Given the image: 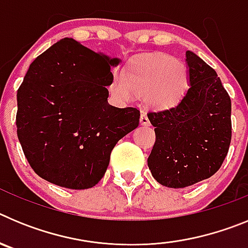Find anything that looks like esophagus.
Listing matches in <instances>:
<instances>
[{
  "mask_svg": "<svg viewBox=\"0 0 248 248\" xmlns=\"http://www.w3.org/2000/svg\"><path fill=\"white\" fill-rule=\"evenodd\" d=\"M140 124L144 126L150 125V122H149V118L148 115H146L145 111H141V115H140Z\"/></svg>",
  "mask_w": 248,
  "mask_h": 248,
  "instance_id": "1",
  "label": "esophagus"
}]
</instances>
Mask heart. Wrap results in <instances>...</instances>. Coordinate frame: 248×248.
<instances>
[{"label": "heart", "instance_id": "heart-1", "mask_svg": "<svg viewBox=\"0 0 248 248\" xmlns=\"http://www.w3.org/2000/svg\"><path fill=\"white\" fill-rule=\"evenodd\" d=\"M187 82L186 68L174 57L149 56L137 59L126 72L113 74L110 93L123 100L145 95L149 105L170 108L183 97Z\"/></svg>", "mask_w": 248, "mask_h": 248}]
</instances>
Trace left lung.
<instances>
[{
    "mask_svg": "<svg viewBox=\"0 0 248 248\" xmlns=\"http://www.w3.org/2000/svg\"><path fill=\"white\" fill-rule=\"evenodd\" d=\"M189 88L174 108L150 111L156 140L148 157L159 184L180 189L209 179L231 143V99L217 73L186 50Z\"/></svg>",
    "mask_w": 248,
    "mask_h": 248,
    "instance_id": "8db88e82",
    "label": "left lung"
}]
</instances>
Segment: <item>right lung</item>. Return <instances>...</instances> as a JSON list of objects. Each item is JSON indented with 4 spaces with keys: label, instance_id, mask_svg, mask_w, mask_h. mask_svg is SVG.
Listing matches in <instances>:
<instances>
[{
    "label": "right lung",
    "instance_id": "right-lung-1",
    "mask_svg": "<svg viewBox=\"0 0 248 248\" xmlns=\"http://www.w3.org/2000/svg\"><path fill=\"white\" fill-rule=\"evenodd\" d=\"M119 58L61 39L31 63L17 91V135L31 168L73 190L102 180L115 144L139 125L137 108L108 103Z\"/></svg>",
    "mask_w": 248,
    "mask_h": 248
}]
</instances>
